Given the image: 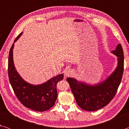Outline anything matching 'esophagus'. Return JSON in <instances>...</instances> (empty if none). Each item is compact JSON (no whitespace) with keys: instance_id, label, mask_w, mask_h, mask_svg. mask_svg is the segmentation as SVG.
I'll list each match as a JSON object with an SVG mask.
<instances>
[{"instance_id":"obj_1","label":"esophagus","mask_w":129,"mask_h":129,"mask_svg":"<svg viewBox=\"0 0 129 129\" xmlns=\"http://www.w3.org/2000/svg\"><path fill=\"white\" fill-rule=\"evenodd\" d=\"M73 74V71L72 69H68L65 72V76L66 77H69V76H72Z\"/></svg>"}]
</instances>
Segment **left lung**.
<instances>
[{
	"label": "left lung",
	"instance_id": "1",
	"mask_svg": "<svg viewBox=\"0 0 129 129\" xmlns=\"http://www.w3.org/2000/svg\"><path fill=\"white\" fill-rule=\"evenodd\" d=\"M112 53L118 57V65L112 75L103 82L91 86L78 82L73 78H67L76 102L85 110L92 112L104 108L116 94L123 72V51L121 44Z\"/></svg>",
	"mask_w": 129,
	"mask_h": 129
}]
</instances>
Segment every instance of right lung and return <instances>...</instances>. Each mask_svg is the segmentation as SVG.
<instances>
[{"label":"right lung","mask_w":129,"mask_h":129,"mask_svg":"<svg viewBox=\"0 0 129 129\" xmlns=\"http://www.w3.org/2000/svg\"><path fill=\"white\" fill-rule=\"evenodd\" d=\"M22 32L17 36L14 43ZM11 48L8 57V73L9 80L15 95L26 108L38 112H44L53 107L57 97V84L63 79L64 75L52 77L44 84L34 85L28 84L17 72L13 60V48Z\"/></svg>","instance_id":"add662e5"}]
</instances>
